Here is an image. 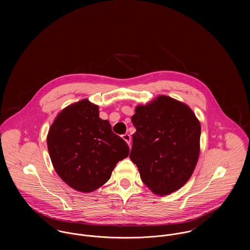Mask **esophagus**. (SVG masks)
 Wrapping results in <instances>:
<instances>
[{"mask_svg": "<svg viewBox=\"0 0 250 250\" xmlns=\"http://www.w3.org/2000/svg\"><path fill=\"white\" fill-rule=\"evenodd\" d=\"M122 139L130 145V143H131V136H130L129 134H124V135H122Z\"/></svg>", "mask_w": 250, "mask_h": 250, "instance_id": "esophagus-1", "label": "esophagus"}]
</instances>
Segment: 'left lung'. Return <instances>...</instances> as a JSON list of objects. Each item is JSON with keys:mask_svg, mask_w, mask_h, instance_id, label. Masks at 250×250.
Listing matches in <instances>:
<instances>
[{"mask_svg": "<svg viewBox=\"0 0 250 250\" xmlns=\"http://www.w3.org/2000/svg\"><path fill=\"white\" fill-rule=\"evenodd\" d=\"M136 128L130 159L143 183L156 194L167 195L190 178L199 156L200 123L187 105L159 96L136 107Z\"/></svg>", "mask_w": 250, "mask_h": 250, "instance_id": "8db88e82", "label": "left lung"}]
</instances>
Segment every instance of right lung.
<instances>
[{
  "label": "right lung",
  "instance_id": "obj_1",
  "mask_svg": "<svg viewBox=\"0 0 250 250\" xmlns=\"http://www.w3.org/2000/svg\"><path fill=\"white\" fill-rule=\"evenodd\" d=\"M47 145L59 176L83 192L104 185L115 165L129 155L128 144L86 99L60 112L49 130Z\"/></svg>",
  "mask_w": 250,
  "mask_h": 250
}]
</instances>
